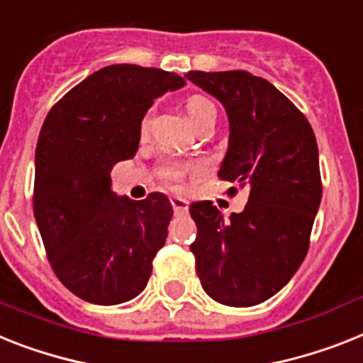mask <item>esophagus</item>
Instances as JSON below:
<instances>
[{"instance_id": "obj_1", "label": "esophagus", "mask_w": 363, "mask_h": 363, "mask_svg": "<svg viewBox=\"0 0 363 363\" xmlns=\"http://www.w3.org/2000/svg\"><path fill=\"white\" fill-rule=\"evenodd\" d=\"M172 206L175 214H186L188 212V201L184 197H172Z\"/></svg>"}]
</instances>
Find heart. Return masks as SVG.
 <instances>
[{
    "mask_svg": "<svg viewBox=\"0 0 363 363\" xmlns=\"http://www.w3.org/2000/svg\"><path fill=\"white\" fill-rule=\"evenodd\" d=\"M184 112H186L188 120L190 123L196 127V129H201L203 125L216 123V118H218V112H216V106L212 105L210 99L203 96H191L184 101ZM147 127V120H144L142 123V129L145 130ZM191 169L190 164H181V162H167L164 164L162 169H160V175L166 179L167 182L172 184H179L182 181V177L186 175Z\"/></svg>",
    "mask_w": 363,
    "mask_h": 363,
    "instance_id": "b5f03b06",
    "label": "heart"
}]
</instances>
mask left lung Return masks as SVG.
<instances>
[{
    "mask_svg": "<svg viewBox=\"0 0 363 363\" xmlns=\"http://www.w3.org/2000/svg\"><path fill=\"white\" fill-rule=\"evenodd\" d=\"M184 77L223 105L228 147L218 177L249 194L227 219L210 201L190 205L197 275L218 303L255 306L282 290L308 252L323 191L318 142L303 112L266 79L243 69Z\"/></svg>",
    "mask_w": 363,
    "mask_h": 363,
    "instance_id": "8db88e82",
    "label": "left lung"
}]
</instances>
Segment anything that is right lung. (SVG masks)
Segmentation results:
<instances>
[{
  "instance_id": "1",
  "label": "right lung",
  "mask_w": 363,
  "mask_h": 363,
  "mask_svg": "<svg viewBox=\"0 0 363 363\" xmlns=\"http://www.w3.org/2000/svg\"><path fill=\"white\" fill-rule=\"evenodd\" d=\"M184 84L181 75L158 68L106 66L72 88L42 125L35 219L55 275L83 301L111 306L147 286L172 203L158 191L144 201L120 197L111 172L136 155L155 99Z\"/></svg>"
}]
</instances>
